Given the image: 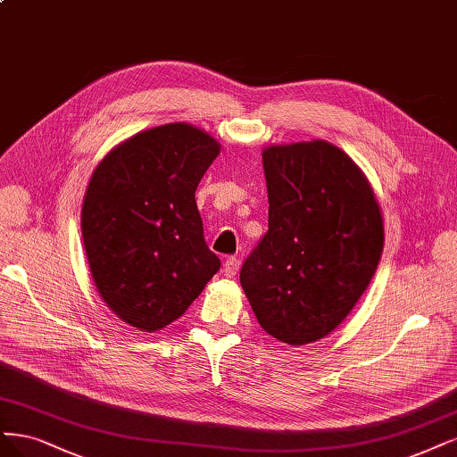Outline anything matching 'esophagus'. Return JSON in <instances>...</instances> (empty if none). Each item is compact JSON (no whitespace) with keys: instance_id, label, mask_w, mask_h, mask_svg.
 Segmentation results:
<instances>
[{"instance_id":"34e87169","label":"esophagus","mask_w":457,"mask_h":457,"mask_svg":"<svg viewBox=\"0 0 457 457\" xmlns=\"http://www.w3.org/2000/svg\"><path fill=\"white\" fill-rule=\"evenodd\" d=\"M240 270V259L238 257H228L225 262H223V272L227 278H234L236 274H238Z\"/></svg>"}]
</instances>
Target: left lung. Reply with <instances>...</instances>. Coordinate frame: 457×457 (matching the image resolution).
I'll use <instances>...</instances> for the list:
<instances>
[{"mask_svg": "<svg viewBox=\"0 0 457 457\" xmlns=\"http://www.w3.org/2000/svg\"><path fill=\"white\" fill-rule=\"evenodd\" d=\"M269 230L240 270L259 325L291 345L344 321L369 287L384 249L378 202L363 171L316 139L262 153Z\"/></svg>", "mask_w": 457, "mask_h": 457, "instance_id": "obj_1", "label": "left lung"}]
</instances>
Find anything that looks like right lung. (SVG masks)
<instances>
[{"label":"right lung","instance_id":"right-lung-1","mask_svg":"<svg viewBox=\"0 0 457 457\" xmlns=\"http://www.w3.org/2000/svg\"><path fill=\"white\" fill-rule=\"evenodd\" d=\"M219 144L191 124L139 132L90 178L81 228L100 296L141 330L183 316L221 261L204 240L195 191Z\"/></svg>","mask_w":457,"mask_h":457}]
</instances>
